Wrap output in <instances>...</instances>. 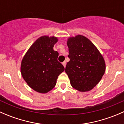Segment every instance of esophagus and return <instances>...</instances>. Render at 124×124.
Masks as SVG:
<instances>
[{
	"mask_svg": "<svg viewBox=\"0 0 124 124\" xmlns=\"http://www.w3.org/2000/svg\"><path fill=\"white\" fill-rule=\"evenodd\" d=\"M62 64H63V67H66V64H67V62H66V61H64V62H62Z\"/></svg>",
	"mask_w": 124,
	"mask_h": 124,
	"instance_id": "obj_1",
	"label": "esophagus"
}]
</instances>
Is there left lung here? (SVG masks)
<instances>
[{
	"label": "left lung",
	"instance_id": "8db88e82",
	"mask_svg": "<svg viewBox=\"0 0 124 124\" xmlns=\"http://www.w3.org/2000/svg\"><path fill=\"white\" fill-rule=\"evenodd\" d=\"M70 61L65 72L71 86L80 92L89 91L103 76L106 65L103 57L89 39L82 35L67 41Z\"/></svg>",
	"mask_w": 124,
	"mask_h": 124
}]
</instances>
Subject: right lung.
Returning a JSON list of instances; mask_svg holds the SVG:
<instances>
[{"instance_id": "right-lung-1", "label": "right lung", "mask_w": 124, "mask_h": 124, "mask_svg": "<svg viewBox=\"0 0 124 124\" xmlns=\"http://www.w3.org/2000/svg\"><path fill=\"white\" fill-rule=\"evenodd\" d=\"M56 37H40L24 56L21 72L29 86L39 93H47L56 84V80L65 70L57 61L59 53L53 50Z\"/></svg>"}]
</instances>
